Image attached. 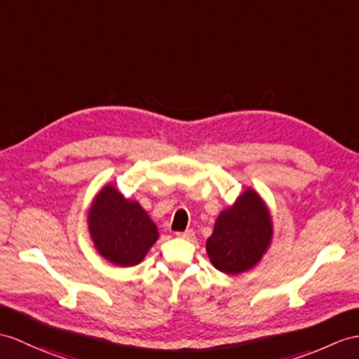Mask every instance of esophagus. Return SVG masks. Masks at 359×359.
Wrapping results in <instances>:
<instances>
[{
    "instance_id": "1",
    "label": "esophagus",
    "mask_w": 359,
    "mask_h": 359,
    "mask_svg": "<svg viewBox=\"0 0 359 359\" xmlns=\"http://www.w3.org/2000/svg\"><path fill=\"white\" fill-rule=\"evenodd\" d=\"M178 238H182V239H194L195 238V231L194 230H186L182 233H177Z\"/></svg>"
}]
</instances>
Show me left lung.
Instances as JSON below:
<instances>
[{"instance_id": "8db88e82", "label": "left lung", "mask_w": 359, "mask_h": 359, "mask_svg": "<svg viewBox=\"0 0 359 359\" xmlns=\"http://www.w3.org/2000/svg\"><path fill=\"white\" fill-rule=\"evenodd\" d=\"M273 219L256 190L247 189L229 208L222 210L205 242L212 265L236 276L255 268L273 241Z\"/></svg>"}]
</instances>
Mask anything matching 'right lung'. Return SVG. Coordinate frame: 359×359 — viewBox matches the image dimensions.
<instances>
[{
	"label": "right lung",
	"mask_w": 359,
	"mask_h": 359,
	"mask_svg": "<svg viewBox=\"0 0 359 359\" xmlns=\"http://www.w3.org/2000/svg\"><path fill=\"white\" fill-rule=\"evenodd\" d=\"M88 231L99 255L121 268L142 264L160 236L140 203L126 199L114 184L103 186L94 196Z\"/></svg>",
	"instance_id": "1"
}]
</instances>
